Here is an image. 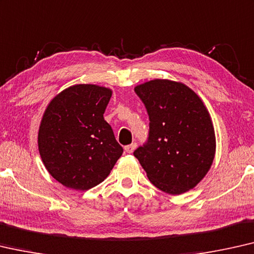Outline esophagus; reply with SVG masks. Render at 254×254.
Returning <instances> with one entry per match:
<instances>
[{"label": "esophagus", "instance_id": "esophagus-1", "mask_svg": "<svg viewBox=\"0 0 254 254\" xmlns=\"http://www.w3.org/2000/svg\"><path fill=\"white\" fill-rule=\"evenodd\" d=\"M135 148H137V143H135V142H132L131 145H127V146L124 147V149H126L127 153H128V154L133 153V150H134Z\"/></svg>", "mask_w": 254, "mask_h": 254}]
</instances>
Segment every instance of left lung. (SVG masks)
Segmentation results:
<instances>
[{"mask_svg":"<svg viewBox=\"0 0 254 254\" xmlns=\"http://www.w3.org/2000/svg\"><path fill=\"white\" fill-rule=\"evenodd\" d=\"M149 115V138L134 156L150 183L180 195L197 186L215 155V133L206 106L181 82L155 78L134 86Z\"/></svg>","mask_w":254,"mask_h":254,"instance_id":"1","label":"left lung"}]
</instances>
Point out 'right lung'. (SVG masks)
<instances>
[{
    "label": "right lung",
    "instance_id": "right-lung-1",
    "mask_svg": "<svg viewBox=\"0 0 254 254\" xmlns=\"http://www.w3.org/2000/svg\"><path fill=\"white\" fill-rule=\"evenodd\" d=\"M112 89L75 84L45 108L37 145L48 172L67 188L88 190L106 179L123 153L104 119Z\"/></svg>",
    "mask_w": 254,
    "mask_h": 254
}]
</instances>
